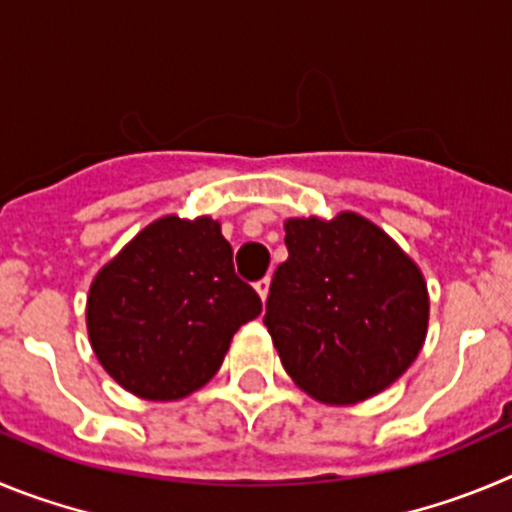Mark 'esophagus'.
<instances>
[{
	"instance_id": "1",
	"label": "esophagus",
	"mask_w": 512,
	"mask_h": 512,
	"mask_svg": "<svg viewBox=\"0 0 512 512\" xmlns=\"http://www.w3.org/2000/svg\"><path fill=\"white\" fill-rule=\"evenodd\" d=\"M255 290H257V293H260L262 301H265L267 293H270V278H267V275H265V278L257 280V283H255Z\"/></svg>"
}]
</instances>
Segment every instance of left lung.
<instances>
[{"label":"left lung","instance_id":"1","mask_svg":"<svg viewBox=\"0 0 512 512\" xmlns=\"http://www.w3.org/2000/svg\"><path fill=\"white\" fill-rule=\"evenodd\" d=\"M285 247L265 313L285 372L321 403L382 393L426 342L428 290L418 265L354 211L329 222L288 219Z\"/></svg>","mask_w":512,"mask_h":512}]
</instances>
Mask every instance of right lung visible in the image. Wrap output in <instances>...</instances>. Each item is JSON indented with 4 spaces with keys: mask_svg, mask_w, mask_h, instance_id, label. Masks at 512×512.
Returning a JSON list of instances; mask_svg holds the SVG:
<instances>
[{
    "mask_svg": "<svg viewBox=\"0 0 512 512\" xmlns=\"http://www.w3.org/2000/svg\"><path fill=\"white\" fill-rule=\"evenodd\" d=\"M262 301L237 278L211 216L147 224L89 288L86 329L101 367L145 400H178L222 367L232 336Z\"/></svg>",
    "mask_w": 512,
    "mask_h": 512,
    "instance_id": "add662e5",
    "label": "right lung"
}]
</instances>
